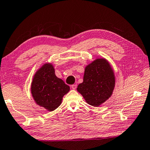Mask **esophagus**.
<instances>
[{
  "mask_svg": "<svg viewBox=\"0 0 150 150\" xmlns=\"http://www.w3.org/2000/svg\"><path fill=\"white\" fill-rule=\"evenodd\" d=\"M71 88H72V90H76L77 88V84H73L71 86Z\"/></svg>",
  "mask_w": 150,
  "mask_h": 150,
  "instance_id": "esophagus-1",
  "label": "esophagus"
}]
</instances>
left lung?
<instances>
[{
  "label": "left lung",
  "instance_id": "1",
  "mask_svg": "<svg viewBox=\"0 0 150 150\" xmlns=\"http://www.w3.org/2000/svg\"><path fill=\"white\" fill-rule=\"evenodd\" d=\"M115 86L114 71L103 58L86 66L83 82L78 86L77 91L89 105L98 107L111 98Z\"/></svg>",
  "mask_w": 150,
  "mask_h": 150
}]
</instances>
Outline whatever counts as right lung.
<instances>
[{"instance_id":"add662e5","label":"right lung","mask_w":150,"mask_h":150,"mask_svg":"<svg viewBox=\"0 0 150 150\" xmlns=\"http://www.w3.org/2000/svg\"><path fill=\"white\" fill-rule=\"evenodd\" d=\"M70 87L57 78L51 63H45L36 71L31 85V92L35 103L49 111L58 108Z\"/></svg>"}]
</instances>
